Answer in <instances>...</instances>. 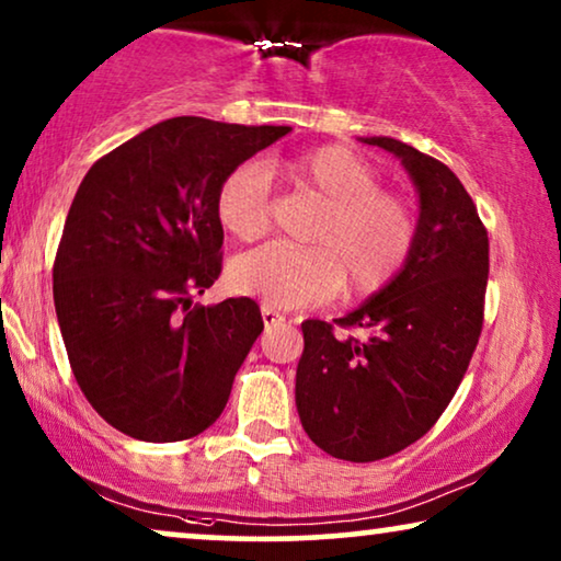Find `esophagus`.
Here are the masks:
<instances>
[{
	"label": "esophagus",
	"mask_w": 561,
	"mask_h": 561,
	"mask_svg": "<svg viewBox=\"0 0 561 561\" xmlns=\"http://www.w3.org/2000/svg\"><path fill=\"white\" fill-rule=\"evenodd\" d=\"M260 313H263V321H265V327H273V324H280L283 319V313L280 311H275V309H271V306H263V309H260Z\"/></svg>",
	"instance_id": "obj_1"
}]
</instances>
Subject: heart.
Instances as JSON below:
<instances>
[{"instance_id": "heart-1", "label": "heart", "mask_w": 561, "mask_h": 561, "mask_svg": "<svg viewBox=\"0 0 561 561\" xmlns=\"http://www.w3.org/2000/svg\"><path fill=\"white\" fill-rule=\"evenodd\" d=\"M271 175L324 202L309 248L265 244L232 263L229 280L271 309H298L332 298L375 296L401 278L419 244V211L382 188L378 165L344 145H321L265 165L242 163L221 179L214 211L225 232L255 242L271 229Z\"/></svg>"}]
</instances>
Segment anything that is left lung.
<instances>
[{"label": "left lung", "mask_w": 561, "mask_h": 561, "mask_svg": "<svg viewBox=\"0 0 561 561\" xmlns=\"http://www.w3.org/2000/svg\"><path fill=\"white\" fill-rule=\"evenodd\" d=\"M365 142L403 160L421 232L393 286L334 324H301L298 416L319 449L347 462L398 455L439 421L478 347L490 271L488 229L457 175L393 137Z\"/></svg>", "instance_id": "left-lung-1"}]
</instances>
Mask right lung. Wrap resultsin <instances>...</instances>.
Masks as SVG:
<instances>
[{"mask_svg":"<svg viewBox=\"0 0 561 561\" xmlns=\"http://www.w3.org/2000/svg\"><path fill=\"white\" fill-rule=\"evenodd\" d=\"M286 133L173 117L83 175L53 263V301L73 378L117 432L183 442L225 411L263 317L252 298L191 306V296L221 273V179Z\"/></svg>","mask_w":561,"mask_h":561,"instance_id":"right-lung-1","label":"right lung"}]
</instances>
